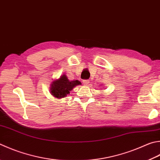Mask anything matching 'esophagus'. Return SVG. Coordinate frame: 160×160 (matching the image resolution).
Segmentation results:
<instances>
[{
  "instance_id": "esophagus-1",
  "label": "esophagus",
  "mask_w": 160,
  "mask_h": 160,
  "mask_svg": "<svg viewBox=\"0 0 160 160\" xmlns=\"http://www.w3.org/2000/svg\"><path fill=\"white\" fill-rule=\"evenodd\" d=\"M83 83L85 84V85H89V83H90V81L88 80V79H85V80H83Z\"/></svg>"
}]
</instances>
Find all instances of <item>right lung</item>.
I'll use <instances>...</instances> for the list:
<instances>
[{
  "label": "right lung",
  "mask_w": 160,
  "mask_h": 160,
  "mask_svg": "<svg viewBox=\"0 0 160 160\" xmlns=\"http://www.w3.org/2000/svg\"><path fill=\"white\" fill-rule=\"evenodd\" d=\"M81 84L79 81H69L66 75L63 74L59 79L53 81L51 86V93L57 98H62L67 96L72 88Z\"/></svg>",
  "instance_id": "right-lung-1"
}]
</instances>
